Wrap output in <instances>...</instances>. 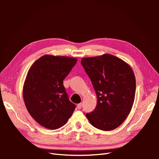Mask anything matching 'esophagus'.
<instances>
[{
	"mask_svg": "<svg viewBox=\"0 0 159 159\" xmlns=\"http://www.w3.org/2000/svg\"><path fill=\"white\" fill-rule=\"evenodd\" d=\"M81 106H82V104H81V103L78 104V105H77V107H78V109H80L81 108Z\"/></svg>",
	"mask_w": 159,
	"mask_h": 159,
	"instance_id": "34e87169",
	"label": "esophagus"
}]
</instances>
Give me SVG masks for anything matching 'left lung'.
Wrapping results in <instances>:
<instances>
[{"label": "left lung", "instance_id": "left-lung-1", "mask_svg": "<svg viewBox=\"0 0 159 159\" xmlns=\"http://www.w3.org/2000/svg\"><path fill=\"white\" fill-rule=\"evenodd\" d=\"M81 64L98 98L94 111L86 113V117L93 127L102 131L116 129L125 120L134 103L136 80L132 68L108 54L84 57Z\"/></svg>", "mask_w": 159, "mask_h": 159}]
</instances>
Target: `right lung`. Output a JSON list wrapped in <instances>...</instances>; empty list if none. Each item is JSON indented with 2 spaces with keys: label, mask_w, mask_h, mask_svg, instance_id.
<instances>
[{
  "label": "right lung",
  "mask_w": 159,
  "mask_h": 159,
  "mask_svg": "<svg viewBox=\"0 0 159 159\" xmlns=\"http://www.w3.org/2000/svg\"><path fill=\"white\" fill-rule=\"evenodd\" d=\"M77 60L74 57L45 55L28 70L23 98L28 113L42 126L60 128L74 111L75 105L68 98L63 80Z\"/></svg>",
  "instance_id": "obj_1"
}]
</instances>
